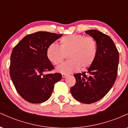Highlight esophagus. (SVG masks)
Here are the masks:
<instances>
[{"label":"esophagus","mask_w":128,"mask_h":128,"mask_svg":"<svg viewBox=\"0 0 128 128\" xmlns=\"http://www.w3.org/2000/svg\"><path fill=\"white\" fill-rule=\"evenodd\" d=\"M67 76V74H64V73H62V77L63 78H66Z\"/></svg>","instance_id":"1"}]
</instances>
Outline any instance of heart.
I'll return each instance as SVG.
<instances>
[{
  "label": "heart",
  "mask_w": 128,
  "mask_h": 128,
  "mask_svg": "<svg viewBox=\"0 0 128 128\" xmlns=\"http://www.w3.org/2000/svg\"><path fill=\"white\" fill-rule=\"evenodd\" d=\"M60 47L52 44L47 49V56L55 66H60L68 55L70 60L57 68L58 72L68 74L92 66L96 57L98 46L92 36L71 34L63 36Z\"/></svg>",
  "instance_id": "obj_1"
}]
</instances>
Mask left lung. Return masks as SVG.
<instances>
[{
    "mask_svg": "<svg viewBox=\"0 0 128 128\" xmlns=\"http://www.w3.org/2000/svg\"><path fill=\"white\" fill-rule=\"evenodd\" d=\"M85 32L96 41V57L87 71L74 74L76 84L70 92L78 101L90 104L104 98L114 85L117 75L119 55L109 36L93 29Z\"/></svg>",
    "mask_w": 128,
    "mask_h": 128,
    "instance_id": "1",
    "label": "left lung"
}]
</instances>
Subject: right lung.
Returning <instances> with one entry per match:
<instances>
[{"label": "right lung", "instance_id": "1", "mask_svg": "<svg viewBox=\"0 0 128 128\" xmlns=\"http://www.w3.org/2000/svg\"><path fill=\"white\" fill-rule=\"evenodd\" d=\"M62 34L40 31L29 34L13 48L10 74L19 94L32 104L46 101L54 85L62 78L61 73L45 74L54 66L47 56V49Z\"/></svg>", "mask_w": 128, "mask_h": 128}]
</instances>
